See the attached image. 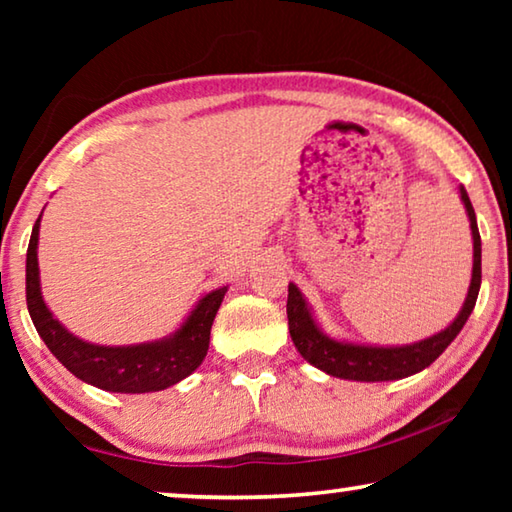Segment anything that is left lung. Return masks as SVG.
Instances as JSON below:
<instances>
[{"label": "left lung", "mask_w": 512, "mask_h": 512, "mask_svg": "<svg viewBox=\"0 0 512 512\" xmlns=\"http://www.w3.org/2000/svg\"><path fill=\"white\" fill-rule=\"evenodd\" d=\"M461 201L470 216V228L474 239V264H472V282L467 289V298L463 302L461 314L454 318V323L445 327L443 332L429 336V339L402 345V348H372V345H357L334 341L320 332L314 316L307 307L296 284H289L287 300V318L289 334L298 352L311 366L320 368L327 375L352 381H393L415 375V372L431 366L445 348L452 343L463 325L470 318L481 289V235L476 228V214L465 189L461 187Z\"/></svg>", "instance_id": "left-lung-1"}]
</instances>
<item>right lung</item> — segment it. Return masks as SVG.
<instances>
[{
	"label": "right lung",
	"mask_w": 512,
	"mask_h": 512,
	"mask_svg": "<svg viewBox=\"0 0 512 512\" xmlns=\"http://www.w3.org/2000/svg\"><path fill=\"white\" fill-rule=\"evenodd\" d=\"M42 216V214H40ZM40 216L33 225L27 250V307L40 339L51 354L85 384L110 393H153L164 391L201 366L210 348V329L219 311L225 291L216 289L198 300L196 309L176 334L162 341L140 345H94L76 339L51 316L40 293L38 268V232Z\"/></svg>",
	"instance_id": "right-lung-1"
}]
</instances>
